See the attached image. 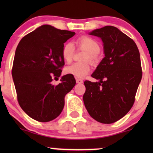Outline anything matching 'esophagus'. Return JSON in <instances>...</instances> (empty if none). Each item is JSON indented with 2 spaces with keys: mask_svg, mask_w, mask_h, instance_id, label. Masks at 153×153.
Masks as SVG:
<instances>
[{
  "mask_svg": "<svg viewBox=\"0 0 153 153\" xmlns=\"http://www.w3.org/2000/svg\"><path fill=\"white\" fill-rule=\"evenodd\" d=\"M82 82H83V80H82V79H80V78H76V82H77V83L81 84V83H82Z\"/></svg>",
  "mask_w": 153,
  "mask_h": 153,
  "instance_id": "1",
  "label": "esophagus"
}]
</instances>
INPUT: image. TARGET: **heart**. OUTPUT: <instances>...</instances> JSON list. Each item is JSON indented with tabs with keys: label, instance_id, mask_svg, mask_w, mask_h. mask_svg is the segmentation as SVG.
<instances>
[{
	"label": "heart",
	"instance_id": "obj_1",
	"mask_svg": "<svg viewBox=\"0 0 153 153\" xmlns=\"http://www.w3.org/2000/svg\"><path fill=\"white\" fill-rule=\"evenodd\" d=\"M76 46L80 50L86 51L83 60H89L93 64L99 61V52L101 50L100 44L94 39L88 36H81L75 41ZM75 46L72 42H67L64 45L62 50V55L67 63H71L75 54ZM91 71V65L88 62H75L65 68V73L76 77L83 78Z\"/></svg>",
	"mask_w": 153,
	"mask_h": 153
}]
</instances>
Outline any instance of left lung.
<instances>
[{
  "mask_svg": "<svg viewBox=\"0 0 153 153\" xmlns=\"http://www.w3.org/2000/svg\"><path fill=\"white\" fill-rule=\"evenodd\" d=\"M90 34L102 39L105 57L91 75L99 82H84L83 102L93 119L112 124L134 103L143 75L140 52L133 39L114 26H106Z\"/></svg>",
  "mask_w": 153,
  "mask_h": 153,
  "instance_id": "8db88e82",
  "label": "left lung"
}]
</instances>
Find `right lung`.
<instances>
[{
	"label": "right lung",
	"instance_id": "right-lung-1",
	"mask_svg": "<svg viewBox=\"0 0 153 153\" xmlns=\"http://www.w3.org/2000/svg\"><path fill=\"white\" fill-rule=\"evenodd\" d=\"M75 34L43 25L24 36L17 46L11 71L17 100L26 114L38 122L57 118L64 108L65 96L76 83L70 74L62 76L58 85L52 83L65 65L64 43Z\"/></svg>",
	"mask_w": 153,
	"mask_h": 153
}]
</instances>
